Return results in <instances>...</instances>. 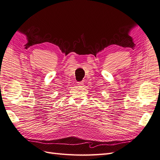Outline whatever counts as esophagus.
I'll return each mask as SVG.
<instances>
[{"instance_id": "obj_1", "label": "esophagus", "mask_w": 160, "mask_h": 160, "mask_svg": "<svg viewBox=\"0 0 160 160\" xmlns=\"http://www.w3.org/2000/svg\"><path fill=\"white\" fill-rule=\"evenodd\" d=\"M77 83H78V85L81 86V85H83L84 84V82L83 81H80V82H78Z\"/></svg>"}]
</instances>
